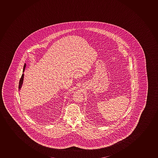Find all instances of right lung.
I'll list each match as a JSON object with an SVG mask.
<instances>
[{
	"label": "right lung",
	"mask_w": 158,
	"mask_h": 158,
	"mask_svg": "<svg viewBox=\"0 0 158 158\" xmlns=\"http://www.w3.org/2000/svg\"><path fill=\"white\" fill-rule=\"evenodd\" d=\"M26 67V64H25V65H24V67H23V72L25 71ZM23 77H24V74L23 73V74H22V77H21V78H20V81H19V90H20L21 88H22V85H23Z\"/></svg>",
	"instance_id": "1"
}]
</instances>
